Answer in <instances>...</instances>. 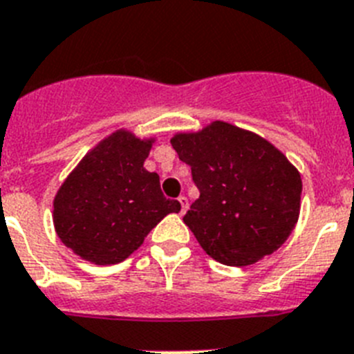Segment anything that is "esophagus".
Instances as JSON below:
<instances>
[{
	"mask_svg": "<svg viewBox=\"0 0 354 354\" xmlns=\"http://www.w3.org/2000/svg\"><path fill=\"white\" fill-rule=\"evenodd\" d=\"M178 201H180V205H181L180 214H185L187 208H189V199H187L185 196H180V198H178Z\"/></svg>",
	"mask_w": 354,
	"mask_h": 354,
	"instance_id": "34e87169",
	"label": "esophagus"
}]
</instances>
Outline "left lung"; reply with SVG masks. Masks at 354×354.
Instances as JSON below:
<instances>
[{"instance_id":"obj_1","label":"left lung","mask_w":354,"mask_h":354,"mask_svg":"<svg viewBox=\"0 0 354 354\" xmlns=\"http://www.w3.org/2000/svg\"><path fill=\"white\" fill-rule=\"evenodd\" d=\"M171 144L199 189L183 223L207 254L244 267L287 241L299 217L303 183L283 153L223 121L174 135Z\"/></svg>"}]
</instances>
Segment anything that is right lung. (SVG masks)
Masks as SVG:
<instances>
[{"mask_svg": "<svg viewBox=\"0 0 354 354\" xmlns=\"http://www.w3.org/2000/svg\"><path fill=\"white\" fill-rule=\"evenodd\" d=\"M153 139L119 130L101 140L67 176L53 201L60 241L97 266L119 263L181 205L167 199L156 173L144 169Z\"/></svg>", "mask_w": 354, "mask_h": 354, "instance_id": "add662e5", "label": "right lung"}]
</instances>
